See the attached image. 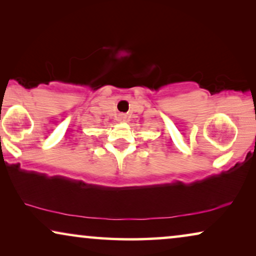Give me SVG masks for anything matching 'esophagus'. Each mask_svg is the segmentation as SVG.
<instances>
[{
	"label": "esophagus",
	"instance_id": "esophagus-1",
	"mask_svg": "<svg viewBox=\"0 0 256 256\" xmlns=\"http://www.w3.org/2000/svg\"><path fill=\"white\" fill-rule=\"evenodd\" d=\"M120 120L121 121H127V115H124V114L120 115Z\"/></svg>",
	"mask_w": 256,
	"mask_h": 256
}]
</instances>
